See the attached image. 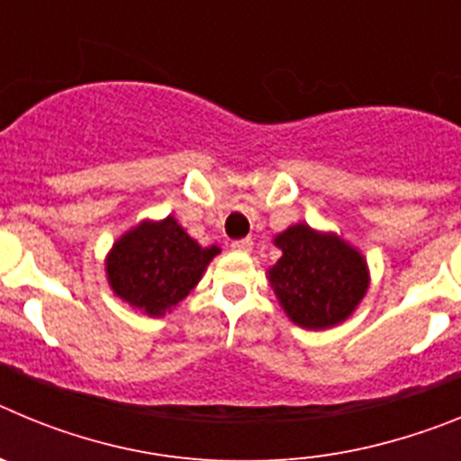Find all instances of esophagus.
I'll return each mask as SVG.
<instances>
[{"instance_id":"1","label":"esophagus","mask_w":461,"mask_h":461,"mask_svg":"<svg viewBox=\"0 0 461 461\" xmlns=\"http://www.w3.org/2000/svg\"><path fill=\"white\" fill-rule=\"evenodd\" d=\"M230 247H233L235 251H251V247H254V240L251 238H242V240H235V242H230Z\"/></svg>"}]
</instances>
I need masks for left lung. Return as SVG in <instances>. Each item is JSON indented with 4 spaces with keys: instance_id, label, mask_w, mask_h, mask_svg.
Here are the masks:
<instances>
[{
    "instance_id": "8db88e82",
    "label": "left lung",
    "mask_w": 461,
    "mask_h": 461,
    "mask_svg": "<svg viewBox=\"0 0 461 461\" xmlns=\"http://www.w3.org/2000/svg\"><path fill=\"white\" fill-rule=\"evenodd\" d=\"M275 242L284 254L270 281L293 323L323 330L351 316L367 293V263L353 247L307 223L291 226Z\"/></svg>"
}]
</instances>
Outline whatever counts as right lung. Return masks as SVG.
I'll list each match as a JSON object with an SVG mask.
<instances>
[{
    "mask_svg": "<svg viewBox=\"0 0 461 461\" xmlns=\"http://www.w3.org/2000/svg\"><path fill=\"white\" fill-rule=\"evenodd\" d=\"M214 254L217 247H198L173 217L145 221L113 247L108 281L122 300L161 316L189 295Z\"/></svg>",
    "mask_w": 461,
    "mask_h": 461,
    "instance_id": "obj_1",
    "label": "right lung"
}]
</instances>
